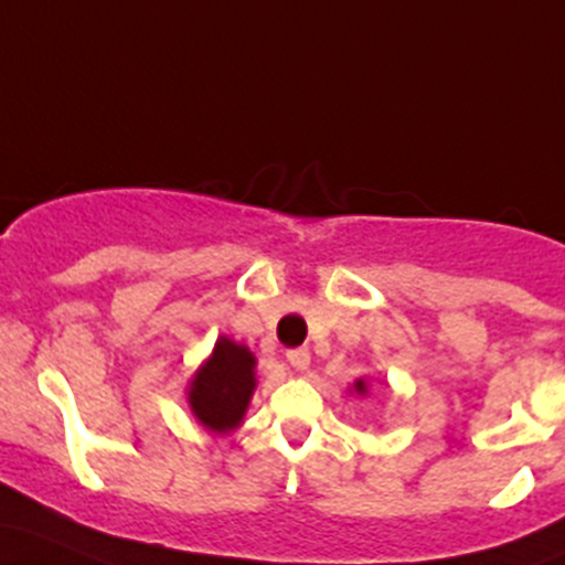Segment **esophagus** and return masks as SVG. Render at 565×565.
<instances>
[{
    "instance_id": "1",
    "label": "esophagus",
    "mask_w": 565,
    "mask_h": 565,
    "mask_svg": "<svg viewBox=\"0 0 565 565\" xmlns=\"http://www.w3.org/2000/svg\"><path fill=\"white\" fill-rule=\"evenodd\" d=\"M287 362L292 364L295 370H308V364H311V353L306 349H292L287 353Z\"/></svg>"
}]
</instances>
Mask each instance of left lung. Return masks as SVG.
<instances>
[{
	"label": "left lung",
	"mask_w": 565,
	"mask_h": 565,
	"mask_svg": "<svg viewBox=\"0 0 565 565\" xmlns=\"http://www.w3.org/2000/svg\"><path fill=\"white\" fill-rule=\"evenodd\" d=\"M351 392L359 394V396H367L370 394L367 377H356V381H353V386H351Z\"/></svg>",
	"instance_id": "left-lung-1"
}]
</instances>
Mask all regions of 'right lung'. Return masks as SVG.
I'll return each mask as SVG.
<instances>
[{
	"label": "right lung",
	"mask_w": 565,
	"mask_h": 565,
	"mask_svg": "<svg viewBox=\"0 0 565 565\" xmlns=\"http://www.w3.org/2000/svg\"><path fill=\"white\" fill-rule=\"evenodd\" d=\"M257 388V356L249 345L220 334L212 353L188 381V405L198 424L212 434H231L244 424Z\"/></svg>",
	"instance_id": "obj_1"
}]
</instances>
